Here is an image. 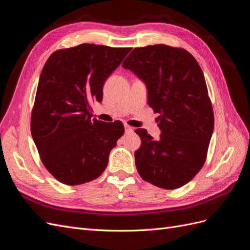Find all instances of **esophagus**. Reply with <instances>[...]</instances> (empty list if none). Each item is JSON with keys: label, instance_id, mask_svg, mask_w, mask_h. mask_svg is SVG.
<instances>
[{"label": "esophagus", "instance_id": "esophagus-1", "mask_svg": "<svg viewBox=\"0 0 250 250\" xmlns=\"http://www.w3.org/2000/svg\"><path fill=\"white\" fill-rule=\"evenodd\" d=\"M124 127H125V131H126V132H132V131H133V128H132L131 126H129V125L125 124Z\"/></svg>", "mask_w": 250, "mask_h": 250}]
</instances>
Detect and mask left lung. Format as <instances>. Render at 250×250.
<instances>
[{
    "label": "left lung",
    "instance_id": "left-lung-1",
    "mask_svg": "<svg viewBox=\"0 0 250 250\" xmlns=\"http://www.w3.org/2000/svg\"><path fill=\"white\" fill-rule=\"evenodd\" d=\"M147 86L149 106L158 113L162 131L155 141L146 129L134 152L141 177L174 190L197 174L207 158L214 130V112L204 75L185 49L166 44L135 48L122 64Z\"/></svg>",
    "mask_w": 250,
    "mask_h": 250
}]
</instances>
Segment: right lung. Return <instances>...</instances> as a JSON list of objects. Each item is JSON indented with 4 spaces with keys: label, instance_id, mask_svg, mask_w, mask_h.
<instances>
[{
    "label": "right lung",
    "instance_id": "1",
    "mask_svg": "<svg viewBox=\"0 0 250 250\" xmlns=\"http://www.w3.org/2000/svg\"><path fill=\"white\" fill-rule=\"evenodd\" d=\"M131 48L94 43L55 51L42 71L31 115V134L44 167L67 186L88 183L107 167L124 133L122 122L92 118L103 85Z\"/></svg>",
    "mask_w": 250,
    "mask_h": 250
}]
</instances>
